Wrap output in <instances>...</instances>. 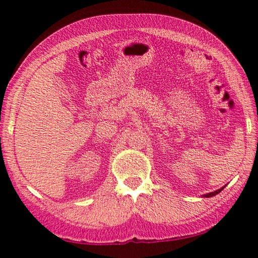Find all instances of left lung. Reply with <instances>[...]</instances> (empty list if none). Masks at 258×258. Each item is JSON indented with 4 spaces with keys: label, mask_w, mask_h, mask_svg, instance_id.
<instances>
[{
    "label": "left lung",
    "mask_w": 258,
    "mask_h": 258,
    "mask_svg": "<svg viewBox=\"0 0 258 258\" xmlns=\"http://www.w3.org/2000/svg\"><path fill=\"white\" fill-rule=\"evenodd\" d=\"M225 186V185H224ZM224 186L223 187H221V189H218V190H216V191H214V192H209V194H206V195H204L203 197H205V198H209V197H213V196H216L217 194H220V192L224 189Z\"/></svg>",
    "instance_id": "8db88e82"
}]
</instances>
